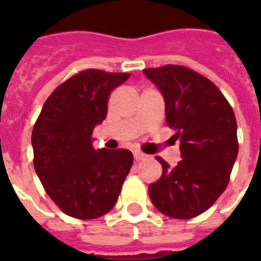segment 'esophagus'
Instances as JSON below:
<instances>
[{
    "label": "esophagus",
    "mask_w": 261,
    "mask_h": 261,
    "mask_svg": "<svg viewBox=\"0 0 261 261\" xmlns=\"http://www.w3.org/2000/svg\"><path fill=\"white\" fill-rule=\"evenodd\" d=\"M147 155L143 154L142 151H134V159L135 161H141V160H145Z\"/></svg>",
    "instance_id": "34e87169"
}]
</instances>
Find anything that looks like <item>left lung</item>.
Segmentation results:
<instances>
[{"label":"left lung","instance_id":"1","mask_svg":"<svg viewBox=\"0 0 261 261\" xmlns=\"http://www.w3.org/2000/svg\"><path fill=\"white\" fill-rule=\"evenodd\" d=\"M165 101L167 124L180 141L181 160L161 157L159 181L149 186L155 208L176 219L202 214L226 188L239 153L237 122L230 104L206 77L177 65L145 69Z\"/></svg>","mask_w":261,"mask_h":261}]
</instances>
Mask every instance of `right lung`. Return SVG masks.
I'll list each match as a JSON object with an SVG mask.
<instances>
[{
    "label": "right lung",
    "instance_id": "1",
    "mask_svg": "<svg viewBox=\"0 0 261 261\" xmlns=\"http://www.w3.org/2000/svg\"><path fill=\"white\" fill-rule=\"evenodd\" d=\"M128 77L81 71L51 93L35 123V171L48 196L70 217L93 219L112 210L130 172V150H96L92 138L107 116L108 96Z\"/></svg>",
    "mask_w": 261,
    "mask_h": 261
}]
</instances>
